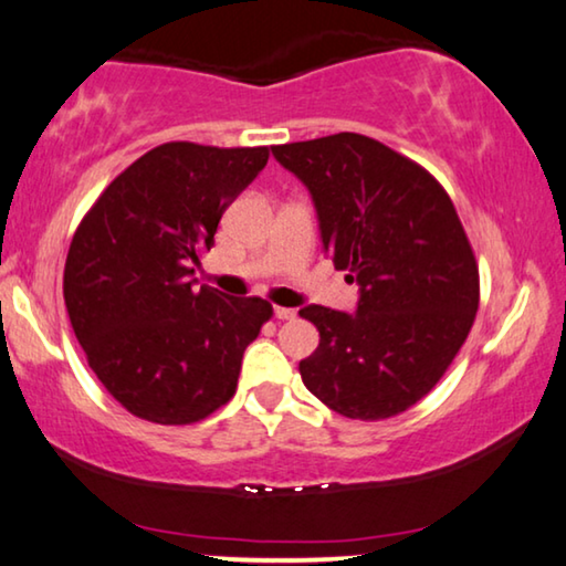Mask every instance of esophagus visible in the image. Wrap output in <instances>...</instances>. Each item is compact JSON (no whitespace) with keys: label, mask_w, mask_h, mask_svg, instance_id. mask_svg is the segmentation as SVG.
I'll use <instances>...</instances> for the list:
<instances>
[{"label":"esophagus","mask_w":566,"mask_h":566,"mask_svg":"<svg viewBox=\"0 0 566 566\" xmlns=\"http://www.w3.org/2000/svg\"><path fill=\"white\" fill-rule=\"evenodd\" d=\"M274 315H276V319H294V317H297V310H292V307H274Z\"/></svg>","instance_id":"esophagus-1"}]
</instances>
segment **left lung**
Returning a JSON list of instances; mask_svg holds the SVG:
<instances>
[{
	"label": "left lung",
	"instance_id": "8db88e82",
	"mask_svg": "<svg viewBox=\"0 0 566 566\" xmlns=\"http://www.w3.org/2000/svg\"><path fill=\"white\" fill-rule=\"evenodd\" d=\"M272 155L307 185L325 251L360 286L356 315L300 310L319 331L302 381L348 419L401 415L434 389L475 323L478 261L458 210L424 167L364 134Z\"/></svg>",
	"mask_w": 566,
	"mask_h": 566
}]
</instances>
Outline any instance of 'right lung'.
<instances>
[{"instance_id":"obj_1","label":"right lung","mask_w":566,"mask_h":566,"mask_svg":"<svg viewBox=\"0 0 566 566\" xmlns=\"http://www.w3.org/2000/svg\"><path fill=\"white\" fill-rule=\"evenodd\" d=\"M266 159L269 147L167 142L114 177L75 229L67 317L91 370L134 417L192 424L235 394L243 350L274 310L196 290L190 274Z\"/></svg>"}]
</instances>
